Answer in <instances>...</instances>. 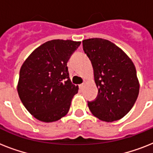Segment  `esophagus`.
<instances>
[{
  "instance_id": "34e87169",
  "label": "esophagus",
  "mask_w": 153,
  "mask_h": 153,
  "mask_svg": "<svg viewBox=\"0 0 153 153\" xmlns=\"http://www.w3.org/2000/svg\"><path fill=\"white\" fill-rule=\"evenodd\" d=\"M84 87H85V83H82V84H80V85H79V88L81 89V90H83L84 89Z\"/></svg>"
}]
</instances>
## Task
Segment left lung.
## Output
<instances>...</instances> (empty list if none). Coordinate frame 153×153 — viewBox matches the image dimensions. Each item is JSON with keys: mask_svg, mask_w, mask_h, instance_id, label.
Returning <instances> with one entry per match:
<instances>
[{"mask_svg": "<svg viewBox=\"0 0 153 153\" xmlns=\"http://www.w3.org/2000/svg\"><path fill=\"white\" fill-rule=\"evenodd\" d=\"M82 47L92 63L98 88L97 98L88 102L89 109L102 121L122 118L133 108L139 94L133 62L121 49L106 39H84Z\"/></svg>", "mask_w": 153, "mask_h": 153, "instance_id": "1", "label": "left lung"}]
</instances>
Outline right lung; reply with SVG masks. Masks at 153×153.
I'll return each mask as SVG.
<instances>
[{"instance_id":"add662e5","label":"right lung","mask_w":153,"mask_h":153,"mask_svg":"<svg viewBox=\"0 0 153 153\" xmlns=\"http://www.w3.org/2000/svg\"><path fill=\"white\" fill-rule=\"evenodd\" d=\"M81 42L53 39L28 56L20 71L17 91L27 110L44 122L68 113L79 87L69 78L67 62Z\"/></svg>"}]
</instances>
